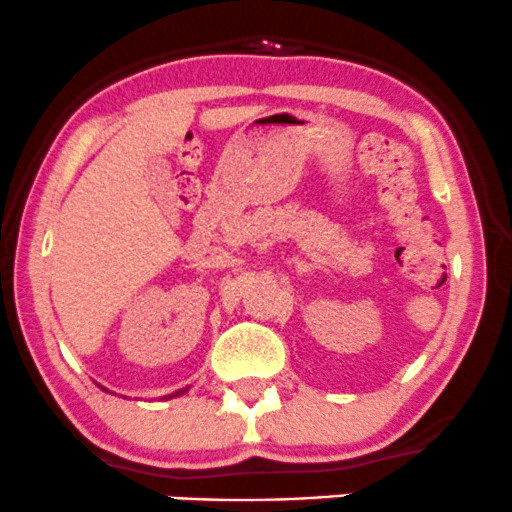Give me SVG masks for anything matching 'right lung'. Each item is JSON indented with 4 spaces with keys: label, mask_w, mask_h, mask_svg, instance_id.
Wrapping results in <instances>:
<instances>
[{
    "label": "right lung",
    "mask_w": 512,
    "mask_h": 512,
    "mask_svg": "<svg viewBox=\"0 0 512 512\" xmlns=\"http://www.w3.org/2000/svg\"><path fill=\"white\" fill-rule=\"evenodd\" d=\"M179 393H184V390H179ZM179 393H174V395H179Z\"/></svg>",
    "instance_id": "1"
}]
</instances>
